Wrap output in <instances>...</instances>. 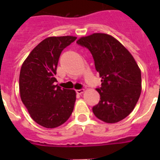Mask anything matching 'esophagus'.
<instances>
[{
	"mask_svg": "<svg viewBox=\"0 0 160 160\" xmlns=\"http://www.w3.org/2000/svg\"><path fill=\"white\" fill-rule=\"evenodd\" d=\"M76 91H77V93H78V94H81V93H83V92L85 91V90L84 89H80V90H77Z\"/></svg>",
	"mask_w": 160,
	"mask_h": 160,
	"instance_id": "34e87169",
	"label": "esophagus"
}]
</instances>
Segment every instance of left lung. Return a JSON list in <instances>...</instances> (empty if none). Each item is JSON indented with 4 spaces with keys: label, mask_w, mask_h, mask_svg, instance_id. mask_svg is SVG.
Listing matches in <instances>:
<instances>
[{
    "label": "left lung",
    "mask_w": 160,
    "mask_h": 160,
    "mask_svg": "<svg viewBox=\"0 0 160 160\" xmlns=\"http://www.w3.org/2000/svg\"><path fill=\"white\" fill-rule=\"evenodd\" d=\"M77 42L90 50L102 82L96 89L101 100L93 106L94 115L106 123L123 120L135 108L142 91L141 70L134 57L108 34L93 33Z\"/></svg>",
    "instance_id": "1"
}]
</instances>
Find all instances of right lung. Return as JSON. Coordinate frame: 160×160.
<instances>
[{
  "mask_svg": "<svg viewBox=\"0 0 160 160\" xmlns=\"http://www.w3.org/2000/svg\"><path fill=\"white\" fill-rule=\"evenodd\" d=\"M77 37L52 36L37 45L22 63L19 91L22 103L36 123L54 128L65 123L73 111L76 91L54 85L59 56Z\"/></svg>",
  "mask_w": 160,
  "mask_h": 160,
  "instance_id": "1",
  "label": "right lung"
}]
</instances>
